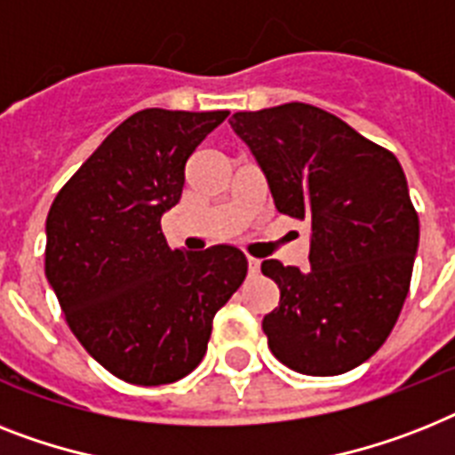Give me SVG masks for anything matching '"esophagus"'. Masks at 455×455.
<instances>
[{"instance_id": "1", "label": "esophagus", "mask_w": 455, "mask_h": 455, "mask_svg": "<svg viewBox=\"0 0 455 455\" xmlns=\"http://www.w3.org/2000/svg\"><path fill=\"white\" fill-rule=\"evenodd\" d=\"M259 266H261L259 259H254V257H247V271H250V275H257V273H259Z\"/></svg>"}]
</instances>
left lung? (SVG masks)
I'll return each mask as SVG.
<instances>
[{
	"mask_svg": "<svg viewBox=\"0 0 455 455\" xmlns=\"http://www.w3.org/2000/svg\"><path fill=\"white\" fill-rule=\"evenodd\" d=\"M228 124L257 158L278 212L311 221L308 271L261 264L280 290L261 323L268 348L299 374L355 369L393 331L419 250L400 161L304 102L238 112Z\"/></svg>",
	"mask_w": 455,
	"mask_h": 455,
	"instance_id": "left-lung-1",
	"label": "left lung"
}]
</instances>
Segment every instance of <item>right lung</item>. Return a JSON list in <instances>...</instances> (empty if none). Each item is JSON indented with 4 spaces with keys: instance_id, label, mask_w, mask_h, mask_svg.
<instances>
[{
    "instance_id": "obj_1",
    "label": "right lung",
    "mask_w": 455,
    "mask_h": 455,
    "mask_svg": "<svg viewBox=\"0 0 455 455\" xmlns=\"http://www.w3.org/2000/svg\"><path fill=\"white\" fill-rule=\"evenodd\" d=\"M227 116L156 107L132 114L48 210V283L88 355L121 381L164 386L194 371L215 313L247 275L238 247L170 250L161 231L187 161Z\"/></svg>"
}]
</instances>
